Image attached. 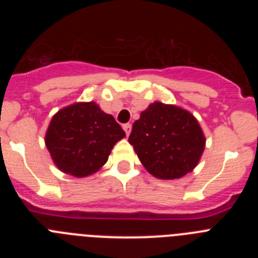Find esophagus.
I'll list each match as a JSON object with an SVG mask.
<instances>
[{"instance_id":"esophagus-1","label":"esophagus","mask_w":258,"mask_h":258,"mask_svg":"<svg viewBox=\"0 0 258 258\" xmlns=\"http://www.w3.org/2000/svg\"><path fill=\"white\" fill-rule=\"evenodd\" d=\"M122 127H124V131H125V133H126V136H129V134H131V132H132V125L131 124H124V125H122Z\"/></svg>"}]
</instances>
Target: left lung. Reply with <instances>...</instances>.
I'll return each mask as SVG.
<instances>
[{
	"instance_id": "8db88e82",
	"label": "left lung",
	"mask_w": 258,
	"mask_h": 258,
	"mask_svg": "<svg viewBox=\"0 0 258 258\" xmlns=\"http://www.w3.org/2000/svg\"><path fill=\"white\" fill-rule=\"evenodd\" d=\"M129 143L152 175L175 179L197 166L206 138L190 112L155 102L133 124Z\"/></svg>"
}]
</instances>
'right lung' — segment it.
Listing matches in <instances>:
<instances>
[{"label": "right lung", "mask_w": 258, "mask_h": 258, "mask_svg": "<svg viewBox=\"0 0 258 258\" xmlns=\"http://www.w3.org/2000/svg\"><path fill=\"white\" fill-rule=\"evenodd\" d=\"M124 137L112 115L89 102L60 109L51 118L45 143L61 172L86 177L106 164L112 147Z\"/></svg>", "instance_id": "1"}]
</instances>
